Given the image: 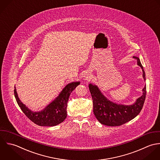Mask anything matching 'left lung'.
<instances>
[{
  "instance_id": "8db88e82",
  "label": "left lung",
  "mask_w": 160,
  "mask_h": 160,
  "mask_svg": "<svg viewBox=\"0 0 160 160\" xmlns=\"http://www.w3.org/2000/svg\"><path fill=\"white\" fill-rule=\"evenodd\" d=\"M133 58L137 60V65L142 69L143 78L145 81V73L140 59L136 56ZM88 87L93 99L94 114L101 124L108 126H121L135 118L143 108L147 93L145 85L142 89V95L132 104L126 105L118 104L108 99L96 85L90 83Z\"/></svg>"
}]
</instances>
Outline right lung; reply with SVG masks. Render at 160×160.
Wrapping results in <instances>:
<instances>
[{
	"label": "right lung",
	"mask_w": 160,
	"mask_h": 160,
	"mask_svg": "<svg viewBox=\"0 0 160 160\" xmlns=\"http://www.w3.org/2000/svg\"><path fill=\"white\" fill-rule=\"evenodd\" d=\"M80 85V82L68 83L59 95L42 110L32 111L20 99L15 87L14 94L17 102L23 113L34 124L40 126H56L62 122L67 118V107L72 92Z\"/></svg>",
	"instance_id": "obj_1"
}]
</instances>
